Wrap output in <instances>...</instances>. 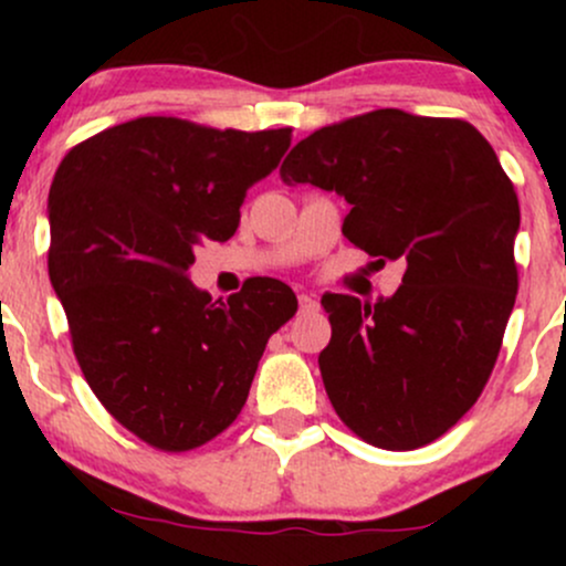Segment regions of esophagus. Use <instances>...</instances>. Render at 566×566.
I'll return each instance as SVG.
<instances>
[{"label":"esophagus","instance_id":"1","mask_svg":"<svg viewBox=\"0 0 566 566\" xmlns=\"http://www.w3.org/2000/svg\"><path fill=\"white\" fill-rule=\"evenodd\" d=\"M297 305H301V314H314V311L319 308V303H316L308 292H301V295H297Z\"/></svg>","mask_w":566,"mask_h":566}]
</instances>
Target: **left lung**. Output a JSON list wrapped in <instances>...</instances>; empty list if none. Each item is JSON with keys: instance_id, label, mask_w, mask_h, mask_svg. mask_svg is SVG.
Listing matches in <instances>:
<instances>
[{"instance_id": "1", "label": "left lung", "mask_w": 566, "mask_h": 566, "mask_svg": "<svg viewBox=\"0 0 566 566\" xmlns=\"http://www.w3.org/2000/svg\"><path fill=\"white\" fill-rule=\"evenodd\" d=\"M279 175L346 197L343 237L407 261L388 301L322 295L333 337L319 369L367 444H431L482 396L516 303L518 199L497 154L463 119L378 108L311 133Z\"/></svg>"}]
</instances>
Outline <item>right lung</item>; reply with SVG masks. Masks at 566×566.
Returning a JSON list of instances; mask_svg holds the SVG:
<instances>
[{
    "label": "right lung",
    "mask_w": 566,
    "mask_h": 566,
    "mask_svg": "<svg viewBox=\"0 0 566 566\" xmlns=\"http://www.w3.org/2000/svg\"><path fill=\"white\" fill-rule=\"evenodd\" d=\"M292 127L216 129L140 116L76 143L50 186V282L71 348L101 405L161 452H188L242 412L265 343L297 311L279 279L229 301L188 282L193 250L226 242L247 188Z\"/></svg>",
    "instance_id": "right-lung-1"
}]
</instances>
